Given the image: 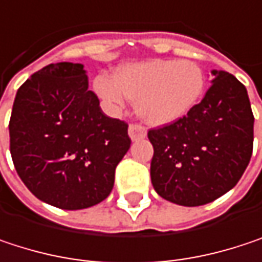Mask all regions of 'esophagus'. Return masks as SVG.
Instances as JSON below:
<instances>
[{
    "mask_svg": "<svg viewBox=\"0 0 262 262\" xmlns=\"http://www.w3.org/2000/svg\"><path fill=\"white\" fill-rule=\"evenodd\" d=\"M129 136H130L132 141H139V139H144L147 136V130L141 124H130L129 126Z\"/></svg>",
    "mask_w": 262,
    "mask_h": 262,
    "instance_id": "esophagus-1",
    "label": "esophagus"
}]
</instances>
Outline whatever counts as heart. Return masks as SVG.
Returning <instances> with one entry per match:
<instances>
[{
    "label": "heart",
    "mask_w": 262,
    "mask_h": 262,
    "mask_svg": "<svg viewBox=\"0 0 262 262\" xmlns=\"http://www.w3.org/2000/svg\"><path fill=\"white\" fill-rule=\"evenodd\" d=\"M206 86L202 67L192 60L151 59L120 67L114 77L94 79L97 95L120 107L124 98L136 101V114L150 124H170L188 115Z\"/></svg>",
    "instance_id": "heart-1"
}]
</instances>
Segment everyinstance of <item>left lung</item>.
<instances>
[{
    "instance_id": "obj_1",
    "label": "left lung",
    "mask_w": 262,
    "mask_h": 262,
    "mask_svg": "<svg viewBox=\"0 0 262 262\" xmlns=\"http://www.w3.org/2000/svg\"><path fill=\"white\" fill-rule=\"evenodd\" d=\"M211 88L183 118L148 130L155 191L182 206H200L241 179L253 148L247 89L226 71H211Z\"/></svg>"
}]
</instances>
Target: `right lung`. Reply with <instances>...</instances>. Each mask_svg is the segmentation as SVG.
<instances>
[{"mask_svg":"<svg viewBox=\"0 0 262 262\" xmlns=\"http://www.w3.org/2000/svg\"><path fill=\"white\" fill-rule=\"evenodd\" d=\"M88 86L81 63H50L18 89L9 123L21 181L39 200L60 209L103 202L130 148L129 126L104 115Z\"/></svg>","mask_w":262,"mask_h":262,"instance_id":"obj_1","label":"right lung"}]
</instances>
